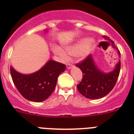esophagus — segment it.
<instances>
[{"label": "esophagus", "instance_id": "34e87169", "mask_svg": "<svg viewBox=\"0 0 134 134\" xmlns=\"http://www.w3.org/2000/svg\"><path fill=\"white\" fill-rule=\"evenodd\" d=\"M66 67H67V68H68V69L70 70L72 68L73 65L71 64H66Z\"/></svg>", "mask_w": 134, "mask_h": 134}]
</instances>
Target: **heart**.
<instances>
[{
	"label": "heart",
	"instance_id": "b5f03b06",
	"mask_svg": "<svg viewBox=\"0 0 134 134\" xmlns=\"http://www.w3.org/2000/svg\"><path fill=\"white\" fill-rule=\"evenodd\" d=\"M95 45V41L93 39L81 38L76 41L74 43L66 46L65 49L68 54L72 56H78L80 58H85L88 56L93 50ZM53 51L62 60L68 59V54L64 49L58 46H53Z\"/></svg>",
	"mask_w": 134,
	"mask_h": 134
}]
</instances>
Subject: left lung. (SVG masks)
Masks as SVG:
<instances>
[{
	"instance_id": "obj_1",
	"label": "left lung",
	"mask_w": 134,
	"mask_h": 134,
	"mask_svg": "<svg viewBox=\"0 0 134 134\" xmlns=\"http://www.w3.org/2000/svg\"><path fill=\"white\" fill-rule=\"evenodd\" d=\"M103 37L111 42V46L118 51L120 58V52L114 42L105 35ZM76 66L81 70L83 74L82 81L77 85L79 93L87 99H98L109 94L115 86L119 77L121 62L119 60L113 70L109 72H104L98 68L92 55H89Z\"/></svg>"
}]
</instances>
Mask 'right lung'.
I'll use <instances>...</instances> for the list:
<instances>
[{"label":"right lung","mask_w":134,"mask_h":134,"mask_svg":"<svg viewBox=\"0 0 134 134\" xmlns=\"http://www.w3.org/2000/svg\"><path fill=\"white\" fill-rule=\"evenodd\" d=\"M65 70V64L49 60L41 69L29 74H21L10 66V74L23 97L34 102H41L52 94L58 76Z\"/></svg>","instance_id":"right-lung-1"}]
</instances>
